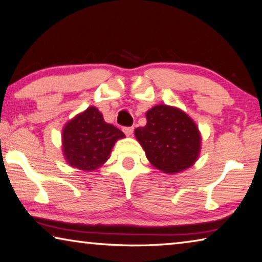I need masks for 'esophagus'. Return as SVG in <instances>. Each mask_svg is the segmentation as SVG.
<instances>
[{"instance_id":"obj_1","label":"esophagus","mask_w":262,"mask_h":262,"mask_svg":"<svg viewBox=\"0 0 262 262\" xmlns=\"http://www.w3.org/2000/svg\"><path fill=\"white\" fill-rule=\"evenodd\" d=\"M133 132H134V128H133V127H124L123 128V133L127 136H130L133 134Z\"/></svg>"}]
</instances>
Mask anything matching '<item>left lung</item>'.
I'll list each match as a JSON object with an SVG mask.
<instances>
[{
    "instance_id": "obj_1",
    "label": "left lung",
    "mask_w": 262,
    "mask_h": 262,
    "mask_svg": "<svg viewBox=\"0 0 262 262\" xmlns=\"http://www.w3.org/2000/svg\"><path fill=\"white\" fill-rule=\"evenodd\" d=\"M147 124L135 129V138L148 161L164 173L184 171L198 160L202 135L196 122L180 108L156 105L147 111Z\"/></svg>"
}]
</instances>
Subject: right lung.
<instances>
[{
  "label": "right lung",
  "mask_w": 262,
  "mask_h": 262,
  "mask_svg": "<svg viewBox=\"0 0 262 262\" xmlns=\"http://www.w3.org/2000/svg\"><path fill=\"white\" fill-rule=\"evenodd\" d=\"M123 138L121 130L107 123L97 107L91 106L65 123L61 149L72 168L93 171L106 163L116 141Z\"/></svg>",
  "instance_id": "obj_1"
}]
</instances>
